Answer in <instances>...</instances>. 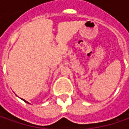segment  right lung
I'll list each match as a JSON object with an SVG mask.
<instances>
[{"instance_id": "1", "label": "right lung", "mask_w": 129, "mask_h": 129, "mask_svg": "<svg viewBox=\"0 0 129 129\" xmlns=\"http://www.w3.org/2000/svg\"><path fill=\"white\" fill-rule=\"evenodd\" d=\"M21 100H22V101H23L25 102V103H28V104H30V103H28V102H27V101H25V100H24V99H23V98H21Z\"/></svg>"}]
</instances>
